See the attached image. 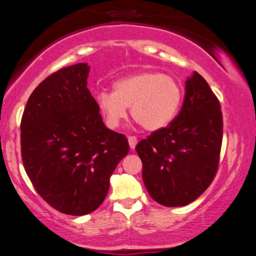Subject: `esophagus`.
Listing matches in <instances>:
<instances>
[{"label":"esophagus","instance_id":"1","mask_svg":"<svg viewBox=\"0 0 256 256\" xmlns=\"http://www.w3.org/2000/svg\"><path fill=\"white\" fill-rule=\"evenodd\" d=\"M128 143H129V146H130V149H134L136 148V143H138V139H136V136H129Z\"/></svg>","mask_w":256,"mask_h":256}]
</instances>
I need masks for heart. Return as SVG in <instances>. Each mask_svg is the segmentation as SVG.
<instances>
[{"label":"heart","instance_id":"heart-1","mask_svg":"<svg viewBox=\"0 0 256 256\" xmlns=\"http://www.w3.org/2000/svg\"><path fill=\"white\" fill-rule=\"evenodd\" d=\"M183 90L178 80L156 70H142L120 78L112 92H100L97 106L110 128H118L132 116L146 130L169 124L180 107Z\"/></svg>","mask_w":256,"mask_h":256}]
</instances>
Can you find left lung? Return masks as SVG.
I'll return each mask as SVG.
<instances>
[{"mask_svg":"<svg viewBox=\"0 0 256 256\" xmlns=\"http://www.w3.org/2000/svg\"><path fill=\"white\" fill-rule=\"evenodd\" d=\"M222 142L219 100L194 72L186 83L179 114L136 146L152 198L164 206H184L199 198L216 176Z\"/></svg>","mask_w":256,"mask_h":256,"instance_id":"left-lung-1","label":"left lung"}]
</instances>
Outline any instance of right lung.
<instances>
[{
	"instance_id": "1",
	"label": "right lung",
	"mask_w": 256,
	"mask_h": 256,
	"mask_svg": "<svg viewBox=\"0 0 256 256\" xmlns=\"http://www.w3.org/2000/svg\"><path fill=\"white\" fill-rule=\"evenodd\" d=\"M90 67L77 63L42 80L21 120L24 170L46 203L63 214L94 212L129 152L128 139L104 126L87 88Z\"/></svg>"
}]
</instances>
